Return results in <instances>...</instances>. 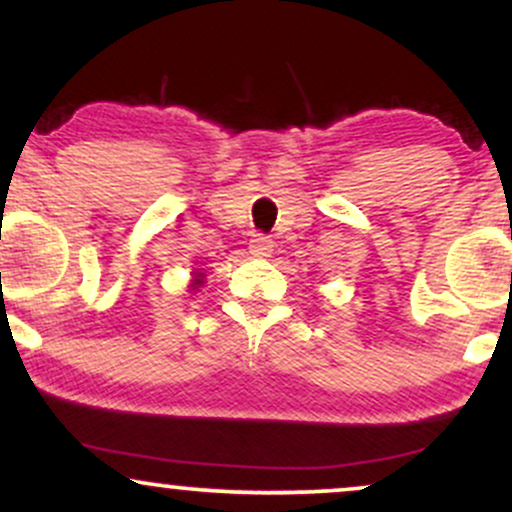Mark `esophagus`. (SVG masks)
I'll use <instances>...</instances> for the list:
<instances>
[{
    "label": "esophagus",
    "mask_w": 512,
    "mask_h": 512,
    "mask_svg": "<svg viewBox=\"0 0 512 512\" xmlns=\"http://www.w3.org/2000/svg\"><path fill=\"white\" fill-rule=\"evenodd\" d=\"M272 248H274L272 238L264 236V233H255V236L250 238V252L255 257H269L272 255Z\"/></svg>",
    "instance_id": "esophagus-1"
}]
</instances>
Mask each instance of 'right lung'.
I'll list each match as a JSON object with an SVG mask.
<instances>
[{
    "label": "right lung",
    "instance_id": "add662e5",
    "mask_svg": "<svg viewBox=\"0 0 512 512\" xmlns=\"http://www.w3.org/2000/svg\"><path fill=\"white\" fill-rule=\"evenodd\" d=\"M195 284H199V279H195Z\"/></svg>",
    "mask_w": 512,
    "mask_h": 512
}]
</instances>
